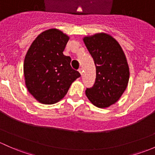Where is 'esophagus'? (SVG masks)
<instances>
[{
  "label": "esophagus",
  "instance_id": "obj_1",
  "mask_svg": "<svg viewBox=\"0 0 155 155\" xmlns=\"http://www.w3.org/2000/svg\"><path fill=\"white\" fill-rule=\"evenodd\" d=\"M78 71H79V73L80 74H81V76H82V74H83V72H84V71H83V69L82 68H79V70H78Z\"/></svg>",
  "mask_w": 155,
  "mask_h": 155
}]
</instances>
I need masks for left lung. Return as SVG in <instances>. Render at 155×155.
Returning a JSON list of instances; mask_svg holds the SVG:
<instances>
[{
    "mask_svg": "<svg viewBox=\"0 0 155 155\" xmlns=\"http://www.w3.org/2000/svg\"><path fill=\"white\" fill-rule=\"evenodd\" d=\"M83 40L96 68L95 84L86 89V95L97 107H108L119 101L127 87L130 72L125 54L107 33H95Z\"/></svg>",
    "mask_w": 155,
    "mask_h": 155,
    "instance_id": "1",
    "label": "left lung"
}]
</instances>
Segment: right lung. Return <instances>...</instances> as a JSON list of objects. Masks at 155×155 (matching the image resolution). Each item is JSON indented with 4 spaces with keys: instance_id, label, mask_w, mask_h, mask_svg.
<instances>
[{
    "instance_id": "1",
    "label": "right lung",
    "mask_w": 155,
    "mask_h": 155,
    "mask_svg": "<svg viewBox=\"0 0 155 155\" xmlns=\"http://www.w3.org/2000/svg\"><path fill=\"white\" fill-rule=\"evenodd\" d=\"M69 36L55 28L41 33L30 46L24 61L28 92L40 103L53 104L66 95L81 74L71 67V58L63 54Z\"/></svg>"
}]
</instances>
